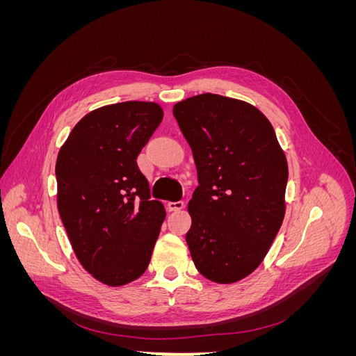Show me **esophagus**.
<instances>
[{"label":"esophagus","instance_id":"1","mask_svg":"<svg viewBox=\"0 0 356 356\" xmlns=\"http://www.w3.org/2000/svg\"><path fill=\"white\" fill-rule=\"evenodd\" d=\"M168 208L169 211H181L184 208V202L178 200V202H168Z\"/></svg>","mask_w":356,"mask_h":356}]
</instances>
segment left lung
<instances>
[{"label":"left lung","mask_w":356,"mask_h":356,"mask_svg":"<svg viewBox=\"0 0 356 356\" xmlns=\"http://www.w3.org/2000/svg\"><path fill=\"white\" fill-rule=\"evenodd\" d=\"M174 115L199 179L188 202L191 258L209 281L238 282L261 264L282 225L286 157L248 102L203 93L175 104Z\"/></svg>","instance_id":"left-lung-1"}]
</instances>
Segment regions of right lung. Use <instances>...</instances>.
Listing matches in <instances>:
<instances>
[{"label":"right lung","instance_id":"obj_1","mask_svg":"<svg viewBox=\"0 0 356 356\" xmlns=\"http://www.w3.org/2000/svg\"><path fill=\"white\" fill-rule=\"evenodd\" d=\"M161 118L154 102L101 106L74 126L59 149L60 220L81 266L105 285H126L147 270L166 217L136 163Z\"/></svg>","mask_w":356,"mask_h":356}]
</instances>
